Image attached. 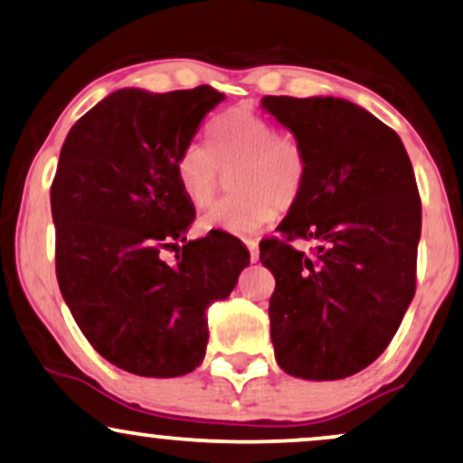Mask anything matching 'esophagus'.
<instances>
[{"mask_svg":"<svg viewBox=\"0 0 463 463\" xmlns=\"http://www.w3.org/2000/svg\"><path fill=\"white\" fill-rule=\"evenodd\" d=\"M245 245H248V250H250V260L251 262H259V259H260V250H259V243L256 241H245Z\"/></svg>","mask_w":463,"mask_h":463,"instance_id":"obj_1","label":"esophagus"}]
</instances>
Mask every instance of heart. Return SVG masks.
<instances>
[{
  "mask_svg": "<svg viewBox=\"0 0 463 463\" xmlns=\"http://www.w3.org/2000/svg\"><path fill=\"white\" fill-rule=\"evenodd\" d=\"M212 147L192 140L175 160L179 188L196 207L213 201L222 171H232L237 196L212 204L198 218L203 232L220 231L232 237H251L288 209L306 184L307 162L299 140L275 132L267 117L248 107L228 110L215 121Z\"/></svg>",
  "mask_w": 463,
  "mask_h": 463,
  "instance_id": "b5f03b06",
  "label": "heart"
}]
</instances>
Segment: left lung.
Wrapping results in <instances>:
<instances>
[{
    "mask_svg": "<svg viewBox=\"0 0 463 463\" xmlns=\"http://www.w3.org/2000/svg\"><path fill=\"white\" fill-rule=\"evenodd\" d=\"M262 109L306 154L299 198L260 260L275 361L290 376L339 380L365 370L400 329L417 284L420 198L402 138L342 98L265 96ZM292 238L319 243L312 257Z\"/></svg>",
    "mask_w": 463,
    "mask_h": 463,
    "instance_id": "left-lung-1",
    "label": "left lung"
}]
</instances>
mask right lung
Returning <instances> with one entry per match:
<instances>
[{
  "label": "right lung",
  "instance_id": "right-lung-1",
  "mask_svg": "<svg viewBox=\"0 0 463 463\" xmlns=\"http://www.w3.org/2000/svg\"><path fill=\"white\" fill-rule=\"evenodd\" d=\"M224 93L119 90L68 132L55 179V271L87 342L119 370L175 378L207 350V307L226 299L250 254L224 235L188 241L194 204L175 160ZM184 243L181 249L178 241ZM177 247L175 263L161 250Z\"/></svg>",
  "mask_w": 463,
  "mask_h": 463
}]
</instances>
